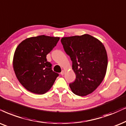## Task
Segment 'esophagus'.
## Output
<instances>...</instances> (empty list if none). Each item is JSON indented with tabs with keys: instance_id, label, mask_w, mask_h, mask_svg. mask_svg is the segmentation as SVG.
Segmentation results:
<instances>
[{
	"instance_id": "obj_1",
	"label": "esophagus",
	"mask_w": 126,
	"mask_h": 126,
	"mask_svg": "<svg viewBox=\"0 0 126 126\" xmlns=\"http://www.w3.org/2000/svg\"><path fill=\"white\" fill-rule=\"evenodd\" d=\"M64 73H65V71L64 70H62V72L60 73V74H61L62 76H63V75L64 74Z\"/></svg>"
}]
</instances>
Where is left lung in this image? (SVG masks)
Segmentation results:
<instances>
[{
  "label": "left lung",
  "instance_id": "8db88e82",
  "mask_svg": "<svg viewBox=\"0 0 126 126\" xmlns=\"http://www.w3.org/2000/svg\"><path fill=\"white\" fill-rule=\"evenodd\" d=\"M61 42L72 61L76 74L69 84L74 94L84 96L97 88L105 76L108 66L106 50L99 40L90 35L63 37Z\"/></svg>",
  "mask_w": 126,
  "mask_h": 126
}]
</instances>
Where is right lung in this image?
I'll use <instances>...</instances> for the list:
<instances>
[{
	"instance_id": "right-lung-1",
	"label": "right lung",
	"mask_w": 126,
	"mask_h": 126,
	"mask_svg": "<svg viewBox=\"0 0 126 126\" xmlns=\"http://www.w3.org/2000/svg\"><path fill=\"white\" fill-rule=\"evenodd\" d=\"M59 37L39 35L25 39L16 49L13 65L16 76L28 91L44 94L51 88L59 74L52 70L47 55Z\"/></svg>"
}]
</instances>
